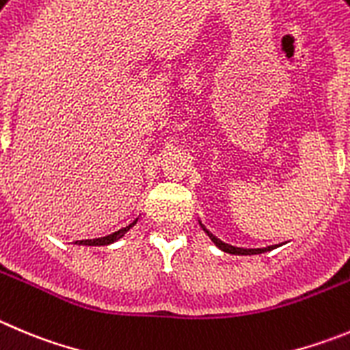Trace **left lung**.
<instances>
[{"instance_id":"1","label":"left lung","mask_w":350,"mask_h":350,"mask_svg":"<svg viewBox=\"0 0 350 350\" xmlns=\"http://www.w3.org/2000/svg\"><path fill=\"white\" fill-rule=\"evenodd\" d=\"M200 226H202V230L205 231V233H207V237L211 238L212 241H214L215 243V247H217V249H221L223 250V252H228V254H237V256H249V254H254V252H262L264 249H237V247H231V245H228V243H224V241H221L219 238H215L214 234L211 233V231H207L205 230V226L204 224L200 223Z\"/></svg>"}]
</instances>
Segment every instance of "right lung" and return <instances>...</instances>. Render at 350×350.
<instances>
[{"label":"right lung","mask_w":350,"mask_h":350,"mask_svg":"<svg viewBox=\"0 0 350 350\" xmlns=\"http://www.w3.org/2000/svg\"><path fill=\"white\" fill-rule=\"evenodd\" d=\"M136 221H138V219H136ZM136 221H135V223H131L129 226H126V228H122V230L116 231V233L109 234V237H103V238H94V240H81V241H79V245H88V247H100V245H110V243H113V241L120 240V238H122L124 234H126L127 231L131 230V228L135 226V224H136ZM76 243H77V241H76Z\"/></svg>","instance_id":"right-lung-1"}]
</instances>
